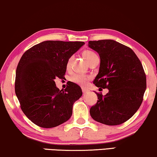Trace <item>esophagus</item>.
Instances as JSON below:
<instances>
[{"label":"esophagus","instance_id":"34e87169","mask_svg":"<svg viewBox=\"0 0 157 157\" xmlns=\"http://www.w3.org/2000/svg\"><path fill=\"white\" fill-rule=\"evenodd\" d=\"M89 91H90V90H87V89H86V88H82V92H83L84 94L87 93V92H89Z\"/></svg>","mask_w":157,"mask_h":157}]
</instances>
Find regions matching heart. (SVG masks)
Here are the masks:
<instances>
[{"label":"heart","instance_id":"b5f03b06","mask_svg":"<svg viewBox=\"0 0 157 157\" xmlns=\"http://www.w3.org/2000/svg\"><path fill=\"white\" fill-rule=\"evenodd\" d=\"M82 56L84 59H85L86 62L89 64L90 62L93 60L94 59H95L96 57H98V55H97L95 52L92 51V50H85V51L82 52ZM71 62H72V57H70L69 59H67V63H66V67L67 69H69L70 67V65H71ZM71 80L74 82H75L78 85H85L87 83L88 80H89V77L83 74H75L71 77Z\"/></svg>","mask_w":157,"mask_h":157}]
</instances>
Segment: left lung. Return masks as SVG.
Masks as SVG:
<instances>
[{
  "mask_svg": "<svg viewBox=\"0 0 157 157\" xmlns=\"http://www.w3.org/2000/svg\"><path fill=\"white\" fill-rule=\"evenodd\" d=\"M88 46L100 57L94 84L109 90L105 96L96 92L98 100L90 108V115L104 124H121L142 105L147 88L142 63L131 48L113 40L90 41Z\"/></svg>",
  "mask_w": 157,
  "mask_h": 157,
  "instance_id": "left-lung-1",
  "label": "left lung"
}]
</instances>
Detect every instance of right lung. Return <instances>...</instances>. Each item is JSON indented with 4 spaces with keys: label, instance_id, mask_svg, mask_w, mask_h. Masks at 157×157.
<instances>
[{
    "label": "right lung",
    "instance_id": "add662e5",
    "mask_svg": "<svg viewBox=\"0 0 157 157\" xmlns=\"http://www.w3.org/2000/svg\"><path fill=\"white\" fill-rule=\"evenodd\" d=\"M84 42L47 40L23 55L15 72V92L22 111L35 124L52 128L67 122L74 103L82 95L81 87L70 82L65 90L55 79L63 78L67 59Z\"/></svg>",
    "mask_w": 157,
    "mask_h": 157
}]
</instances>
